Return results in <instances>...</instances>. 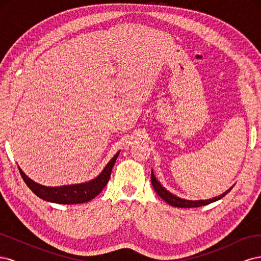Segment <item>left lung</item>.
Wrapping results in <instances>:
<instances>
[{"label": "left lung", "mask_w": 261, "mask_h": 261, "mask_svg": "<svg viewBox=\"0 0 261 261\" xmlns=\"http://www.w3.org/2000/svg\"><path fill=\"white\" fill-rule=\"evenodd\" d=\"M151 184L154 188V191L156 192V194L159 195L161 198L163 200L167 201L169 204H171V206L173 207H177V208H196V207H201V206H206V204H209L213 201H217L221 198H223V197L231 191L232 188L228 189V191H226L224 194H222L221 196H218V197H215V198L212 199H208V200H185V199H180L178 198V197L174 196L173 194H171L170 192H168L167 189L163 188L161 186V184L154 177V174L153 172L151 171Z\"/></svg>", "instance_id": "1"}]
</instances>
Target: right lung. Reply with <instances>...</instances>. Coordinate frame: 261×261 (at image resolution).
<instances>
[{
    "mask_svg": "<svg viewBox=\"0 0 261 261\" xmlns=\"http://www.w3.org/2000/svg\"><path fill=\"white\" fill-rule=\"evenodd\" d=\"M117 152L110 161L105 170L101 172V174L94 179L88 181V183L69 185V186H61V187H46L40 184H37L36 181L31 180L20 168L19 172L23 181L27 186L33 191L39 198L46 201H51L55 203L70 204V203H84L93 199L94 197L101 193L102 189L106 187L108 181L111 177V172L113 165L118 156Z\"/></svg>",
    "mask_w": 261,
    "mask_h": 261,
    "instance_id": "add662e5",
    "label": "right lung"
}]
</instances>
